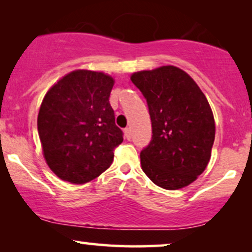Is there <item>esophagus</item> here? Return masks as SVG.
Listing matches in <instances>:
<instances>
[{"label": "esophagus", "instance_id": "obj_1", "mask_svg": "<svg viewBox=\"0 0 252 252\" xmlns=\"http://www.w3.org/2000/svg\"><path fill=\"white\" fill-rule=\"evenodd\" d=\"M124 134H125V137L127 140H130V129L128 127H126V128L124 129Z\"/></svg>", "mask_w": 252, "mask_h": 252}]
</instances>
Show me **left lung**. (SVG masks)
Masks as SVG:
<instances>
[{
	"mask_svg": "<svg viewBox=\"0 0 252 252\" xmlns=\"http://www.w3.org/2000/svg\"><path fill=\"white\" fill-rule=\"evenodd\" d=\"M130 80L147 99L151 141L141 166L155 185L186 187L203 173L215 142V119L197 84L181 68L161 66L134 73Z\"/></svg>",
	"mask_w": 252,
	"mask_h": 252,
	"instance_id": "left-lung-1",
	"label": "left lung"
}]
</instances>
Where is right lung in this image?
<instances>
[{"label":"right lung","instance_id":"add662e5","mask_svg":"<svg viewBox=\"0 0 252 252\" xmlns=\"http://www.w3.org/2000/svg\"><path fill=\"white\" fill-rule=\"evenodd\" d=\"M113 79L78 70L49 89L37 116L44 158L62 180L86 184L108 170L124 140L109 102Z\"/></svg>","mask_w":252,"mask_h":252}]
</instances>
